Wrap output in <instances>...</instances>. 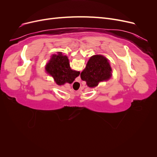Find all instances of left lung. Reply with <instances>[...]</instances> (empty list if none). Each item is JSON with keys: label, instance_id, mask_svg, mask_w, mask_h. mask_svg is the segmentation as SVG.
Here are the masks:
<instances>
[{"label": "left lung", "instance_id": "8db88e82", "mask_svg": "<svg viewBox=\"0 0 157 157\" xmlns=\"http://www.w3.org/2000/svg\"><path fill=\"white\" fill-rule=\"evenodd\" d=\"M112 69L108 59L101 55H94L88 60L80 73V78L86 82L90 88L97 86L100 82L106 81L111 77Z\"/></svg>", "mask_w": 157, "mask_h": 157}]
</instances>
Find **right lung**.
<instances>
[{
  "label": "right lung",
  "mask_w": 157,
  "mask_h": 157,
  "mask_svg": "<svg viewBox=\"0 0 157 157\" xmlns=\"http://www.w3.org/2000/svg\"><path fill=\"white\" fill-rule=\"evenodd\" d=\"M45 69L58 85H63L66 82L71 84L80 75L79 71L71 69L68 58L61 52L52 56Z\"/></svg>",
  "instance_id": "right-lung-1"
}]
</instances>
